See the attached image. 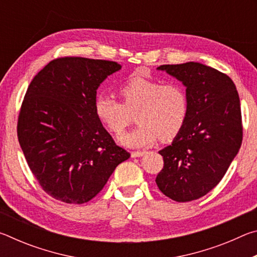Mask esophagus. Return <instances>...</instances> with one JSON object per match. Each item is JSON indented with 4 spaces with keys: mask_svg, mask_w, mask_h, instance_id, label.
Returning <instances> with one entry per match:
<instances>
[{
    "mask_svg": "<svg viewBox=\"0 0 257 257\" xmlns=\"http://www.w3.org/2000/svg\"><path fill=\"white\" fill-rule=\"evenodd\" d=\"M145 154V152H132V158H141Z\"/></svg>",
    "mask_w": 257,
    "mask_h": 257,
    "instance_id": "34e87169",
    "label": "esophagus"
}]
</instances>
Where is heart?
<instances>
[{"instance_id":"obj_1","label":"heart","mask_w":257,"mask_h":257,"mask_svg":"<svg viewBox=\"0 0 257 257\" xmlns=\"http://www.w3.org/2000/svg\"><path fill=\"white\" fill-rule=\"evenodd\" d=\"M123 104L105 93L97 94L94 111L97 119L118 135L123 132L135 113L138 125L119 136L121 145L130 149H144L161 141H170L179 134L188 116V97L185 89L176 82L133 78L119 89Z\"/></svg>"}]
</instances>
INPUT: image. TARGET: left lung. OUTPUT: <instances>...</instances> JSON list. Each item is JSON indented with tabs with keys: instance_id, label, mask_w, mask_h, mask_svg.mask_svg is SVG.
<instances>
[{
	"instance_id": "1",
	"label": "left lung",
	"mask_w": 257,
	"mask_h": 257,
	"mask_svg": "<svg viewBox=\"0 0 257 257\" xmlns=\"http://www.w3.org/2000/svg\"><path fill=\"white\" fill-rule=\"evenodd\" d=\"M158 70L182 82L189 110L172 144L159 152L164 167L155 182L169 198L190 202L214 188L238 154L242 141L240 101L233 81L205 64H164Z\"/></svg>"
}]
</instances>
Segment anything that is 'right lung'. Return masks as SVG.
I'll use <instances>...</instances> for the list:
<instances>
[{
	"label": "right lung",
	"instance_id": "right-lung-1",
	"mask_svg": "<svg viewBox=\"0 0 257 257\" xmlns=\"http://www.w3.org/2000/svg\"><path fill=\"white\" fill-rule=\"evenodd\" d=\"M120 69L113 61L60 58L30 82L19 113V144L43 190L58 201H90L130 158L94 111L99 85Z\"/></svg>",
	"mask_w": 257,
	"mask_h": 257
}]
</instances>
